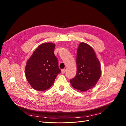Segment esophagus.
Instances as JSON below:
<instances>
[{"label": "esophagus", "mask_w": 126, "mask_h": 126, "mask_svg": "<svg viewBox=\"0 0 126 126\" xmlns=\"http://www.w3.org/2000/svg\"><path fill=\"white\" fill-rule=\"evenodd\" d=\"M66 69H62V74H64V72H66Z\"/></svg>", "instance_id": "esophagus-1"}]
</instances>
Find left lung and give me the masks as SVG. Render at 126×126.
Wrapping results in <instances>:
<instances>
[{
	"label": "left lung",
	"mask_w": 126,
	"mask_h": 126,
	"mask_svg": "<svg viewBox=\"0 0 126 126\" xmlns=\"http://www.w3.org/2000/svg\"><path fill=\"white\" fill-rule=\"evenodd\" d=\"M77 73L70 80L72 86L80 91L93 88L101 76L100 63L93 48L88 44H79L76 58Z\"/></svg>",
	"instance_id": "8db88e82"
}]
</instances>
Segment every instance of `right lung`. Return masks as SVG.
Instances as JSON below:
<instances>
[{
	"instance_id": "right-lung-1",
	"label": "right lung",
	"mask_w": 126,
	"mask_h": 126,
	"mask_svg": "<svg viewBox=\"0 0 126 126\" xmlns=\"http://www.w3.org/2000/svg\"><path fill=\"white\" fill-rule=\"evenodd\" d=\"M55 47V45L52 43L41 44L27 62L26 77L35 90L49 89L61 72L54 52Z\"/></svg>"
}]
</instances>
